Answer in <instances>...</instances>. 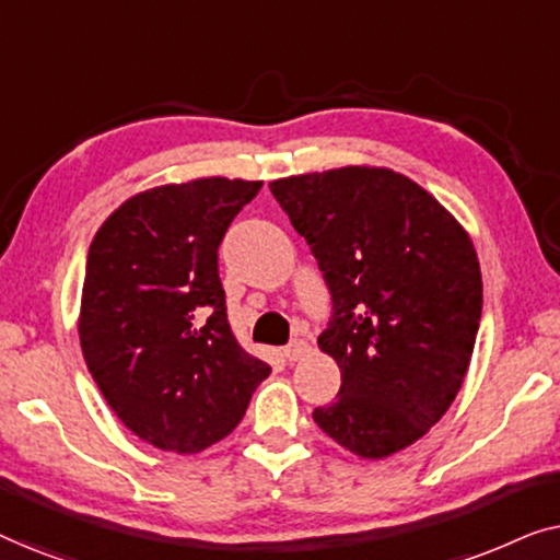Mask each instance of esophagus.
Listing matches in <instances>:
<instances>
[{
    "mask_svg": "<svg viewBox=\"0 0 560 560\" xmlns=\"http://www.w3.org/2000/svg\"><path fill=\"white\" fill-rule=\"evenodd\" d=\"M308 351H311V347L303 339H293L285 349H282V354H285L288 362H298V359L308 354Z\"/></svg>",
    "mask_w": 560,
    "mask_h": 560,
    "instance_id": "1",
    "label": "esophagus"
}]
</instances>
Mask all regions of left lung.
Wrapping results in <instances>:
<instances>
[{"label":"left lung","mask_w":560,"mask_h":560,"mask_svg":"<svg viewBox=\"0 0 560 560\" xmlns=\"http://www.w3.org/2000/svg\"><path fill=\"white\" fill-rule=\"evenodd\" d=\"M331 293L318 336L341 387L313 410L320 431L362 458L416 443L451 408L481 320L469 234L405 175L349 165L270 183Z\"/></svg>","instance_id":"8db88e82"}]
</instances>
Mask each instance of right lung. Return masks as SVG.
I'll return each instance as SVG.
<instances>
[{"mask_svg":"<svg viewBox=\"0 0 560 560\" xmlns=\"http://www.w3.org/2000/svg\"><path fill=\"white\" fill-rule=\"evenodd\" d=\"M262 180L198 178L119 206L89 247L79 336L109 408L155 448L234 431L270 364L234 339L219 244Z\"/></svg>","mask_w":560,"mask_h":560,"instance_id":"obj_1","label":"right lung"}]
</instances>
